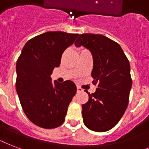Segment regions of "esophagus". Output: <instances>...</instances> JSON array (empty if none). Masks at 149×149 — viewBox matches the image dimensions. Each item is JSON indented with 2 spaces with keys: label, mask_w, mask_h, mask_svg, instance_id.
<instances>
[{
  "label": "esophagus",
  "mask_w": 149,
  "mask_h": 149,
  "mask_svg": "<svg viewBox=\"0 0 149 149\" xmlns=\"http://www.w3.org/2000/svg\"><path fill=\"white\" fill-rule=\"evenodd\" d=\"M84 91V90L81 88V87H79V86H77V92L78 93H79V92H83Z\"/></svg>",
  "instance_id": "esophagus-1"
}]
</instances>
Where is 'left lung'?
Listing matches in <instances>:
<instances>
[{"mask_svg": "<svg viewBox=\"0 0 149 149\" xmlns=\"http://www.w3.org/2000/svg\"><path fill=\"white\" fill-rule=\"evenodd\" d=\"M75 45L91 52V77L97 86L95 93L86 91L89 100L82 105L84 125L94 132L109 131L122 118L129 102L132 85L129 61L118 43L102 35L82 34Z\"/></svg>", "mask_w": 149, "mask_h": 149, "instance_id": "obj_1", "label": "left lung"}]
</instances>
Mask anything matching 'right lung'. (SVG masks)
Instances as JSON below:
<instances>
[{"instance_id":"1","label":"right lung","mask_w":149,"mask_h":149,"mask_svg":"<svg viewBox=\"0 0 149 149\" xmlns=\"http://www.w3.org/2000/svg\"><path fill=\"white\" fill-rule=\"evenodd\" d=\"M79 34L48 31L24 45L16 64V91L25 115L38 127L51 129L65 120L69 104L77 92L71 80L51 81L63 52Z\"/></svg>"}]
</instances>
